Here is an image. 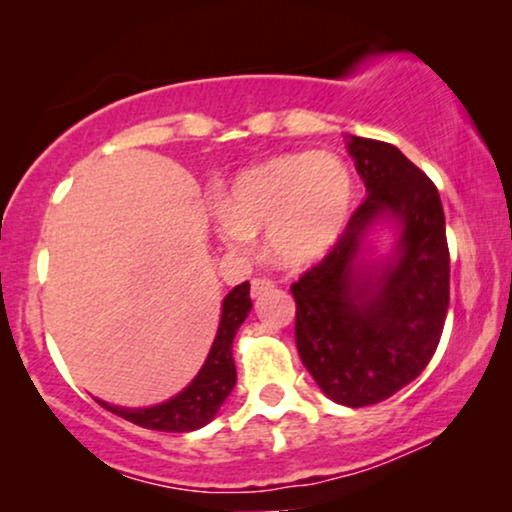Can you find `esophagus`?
Masks as SVG:
<instances>
[{
    "label": "esophagus",
    "mask_w": 512,
    "mask_h": 512,
    "mask_svg": "<svg viewBox=\"0 0 512 512\" xmlns=\"http://www.w3.org/2000/svg\"><path fill=\"white\" fill-rule=\"evenodd\" d=\"M272 289H275V282H272V279H268V277L251 279V296H254V298H261L263 293H268Z\"/></svg>",
    "instance_id": "34e87169"
}]
</instances>
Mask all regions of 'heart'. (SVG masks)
<instances>
[{
    "label": "heart",
    "mask_w": 512,
    "mask_h": 512,
    "mask_svg": "<svg viewBox=\"0 0 512 512\" xmlns=\"http://www.w3.org/2000/svg\"><path fill=\"white\" fill-rule=\"evenodd\" d=\"M352 200V174L338 156L326 151L279 156L235 181L216 228L235 249L249 247L258 230H270L277 261L298 268L333 247Z\"/></svg>",
    "instance_id": "b5f03b06"
}]
</instances>
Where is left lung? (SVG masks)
<instances>
[{"mask_svg": "<svg viewBox=\"0 0 512 512\" xmlns=\"http://www.w3.org/2000/svg\"><path fill=\"white\" fill-rule=\"evenodd\" d=\"M368 195L331 251L291 284L296 347L314 382L335 403L387 401L429 366L450 305V249L438 188L396 146L352 137ZM402 219L394 264L363 278L353 261L377 215Z\"/></svg>", "mask_w": 512, "mask_h": 512, "instance_id": "obj_1", "label": "left lung"}]
</instances>
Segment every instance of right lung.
I'll list each match as a JSON object with an SVG mask.
<instances>
[{"mask_svg": "<svg viewBox=\"0 0 512 512\" xmlns=\"http://www.w3.org/2000/svg\"><path fill=\"white\" fill-rule=\"evenodd\" d=\"M249 310V282H244L240 286H235V289L226 296V300H223L219 333H216L214 345L209 349L205 366H202L198 377H195L179 396H174L172 401L142 410L116 408V405H107L102 401L97 403H100L102 408H107L109 412H114V415L151 431L186 433L212 422L214 415L221 408V403L226 401L228 394L235 387L237 373L233 361V340L237 328L242 326L244 319H247Z\"/></svg>", "mask_w": 512, "mask_h": 512, "instance_id": "obj_1", "label": "right lung"}]
</instances>
